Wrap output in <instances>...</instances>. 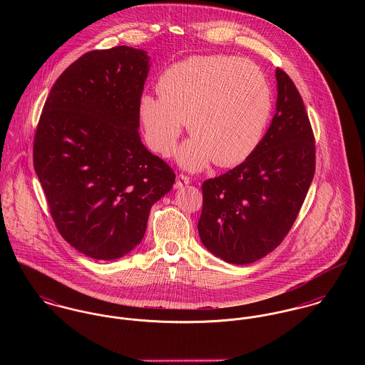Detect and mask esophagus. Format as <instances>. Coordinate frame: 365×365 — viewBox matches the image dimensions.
<instances>
[{"label": "esophagus", "mask_w": 365, "mask_h": 365, "mask_svg": "<svg viewBox=\"0 0 365 365\" xmlns=\"http://www.w3.org/2000/svg\"><path fill=\"white\" fill-rule=\"evenodd\" d=\"M191 182V178L185 174H178L177 175V181H175V188H180L182 185H188Z\"/></svg>", "instance_id": "obj_1"}]
</instances>
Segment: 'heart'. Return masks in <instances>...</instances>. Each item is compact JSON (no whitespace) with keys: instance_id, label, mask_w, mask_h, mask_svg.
I'll list each match as a JSON object with an SVG mask.
<instances>
[{"instance_id":"obj_1","label":"heart","mask_w":365,"mask_h":365,"mask_svg":"<svg viewBox=\"0 0 365 365\" xmlns=\"http://www.w3.org/2000/svg\"><path fill=\"white\" fill-rule=\"evenodd\" d=\"M158 97L143 96L139 119L148 145L171 153L185 125L194 136L181 148L182 165L245 161L265 132L272 96L260 67L232 56H194L171 64L157 83Z\"/></svg>"}]
</instances>
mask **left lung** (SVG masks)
Segmentation results:
<instances>
[{"label":"left lung","instance_id":"left-lung-1","mask_svg":"<svg viewBox=\"0 0 365 365\" xmlns=\"http://www.w3.org/2000/svg\"><path fill=\"white\" fill-rule=\"evenodd\" d=\"M275 77L277 110L256 150L202 184L200 237L230 264L260 260L281 245L314 174V136L302 97L279 67Z\"/></svg>","mask_w":365,"mask_h":365}]
</instances>
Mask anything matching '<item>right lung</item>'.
<instances>
[{"label":"right lung","mask_w":365,"mask_h":365,"mask_svg":"<svg viewBox=\"0 0 365 365\" xmlns=\"http://www.w3.org/2000/svg\"><path fill=\"white\" fill-rule=\"evenodd\" d=\"M148 73L140 49L86 53L56 80L36 126L34 167L53 222L67 243L96 260L133 250L152 205L175 181L139 136Z\"/></svg>","instance_id":"obj_1"}]
</instances>
